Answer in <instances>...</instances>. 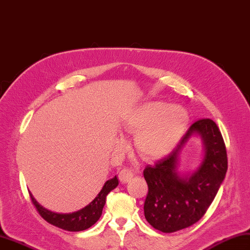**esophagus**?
<instances>
[{"mask_svg":"<svg viewBox=\"0 0 250 250\" xmlns=\"http://www.w3.org/2000/svg\"><path fill=\"white\" fill-rule=\"evenodd\" d=\"M134 176V172L129 167H125L124 169H121L119 172V180L123 183H126L129 182L130 180Z\"/></svg>","mask_w":250,"mask_h":250,"instance_id":"obj_1","label":"esophagus"}]
</instances>
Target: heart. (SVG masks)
<instances>
[{
    "mask_svg": "<svg viewBox=\"0 0 250 250\" xmlns=\"http://www.w3.org/2000/svg\"><path fill=\"white\" fill-rule=\"evenodd\" d=\"M188 124V112L181 106L153 102L132 112L125 126L135 134L139 153L148 158H160L169 153L181 138Z\"/></svg>",
    "mask_w": 250,
    "mask_h": 250,
    "instance_id": "b5f03b06",
    "label": "heart"
}]
</instances>
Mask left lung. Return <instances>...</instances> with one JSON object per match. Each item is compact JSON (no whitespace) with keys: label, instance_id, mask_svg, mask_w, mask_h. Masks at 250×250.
<instances>
[{"label":"left lung","instance_id":"left-lung-1","mask_svg":"<svg viewBox=\"0 0 250 250\" xmlns=\"http://www.w3.org/2000/svg\"><path fill=\"white\" fill-rule=\"evenodd\" d=\"M194 132H199L204 141L205 158L193 175L181 178L176 172L177 158ZM227 168L226 145L217 125L210 118L195 121L170 154L144 169L148 184L144 205L147 222L164 233L198 222L215 198Z\"/></svg>","mask_w":250,"mask_h":250}]
</instances>
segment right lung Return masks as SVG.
I'll use <instances>...</instances> for the list:
<instances>
[{"mask_svg": "<svg viewBox=\"0 0 250 250\" xmlns=\"http://www.w3.org/2000/svg\"><path fill=\"white\" fill-rule=\"evenodd\" d=\"M117 177H114L111 180H107L100 193L98 194V196L88 206L82 208V210L71 214H59L51 212L40 206L38 202L33 198V196L31 194L30 197L33 206L39 213V215L42 216L45 222H48L49 224L55 226V227H59L66 231H83L90 228L92 225L98 222V219L100 218L102 214L103 207L105 205L107 194L117 187Z\"/></svg>", "mask_w": 250, "mask_h": 250, "instance_id": "right-lung-1", "label": "right lung"}]
</instances>
